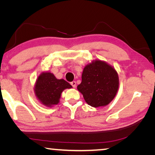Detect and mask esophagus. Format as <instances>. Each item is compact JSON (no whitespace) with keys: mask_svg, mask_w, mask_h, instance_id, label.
I'll return each instance as SVG.
<instances>
[{"mask_svg":"<svg viewBox=\"0 0 155 155\" xmlns=\"http://www.w3.org/2000/svg\"><path fill=\"white\" fill-rule=\"evenodd\" d=\"M71 85H72V86L74 88H75L76 87H77V83H76L75 81H72V82L71 83Z\"/></svg>","mask_w":155,"mask_h":155,"instance_id":"34e87169","label":"esophagus"}]
</instances>
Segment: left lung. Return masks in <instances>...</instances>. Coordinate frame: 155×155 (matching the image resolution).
<instances>
[{
  "instance_id": "8db88e82",
  "label": "left lung",
  "mask_w": 155,
  "mask_h": 155,
  "mask_svg": "<svg viewBox=\"0 0 155 155\" xmlns=\"http://www.w3.org/2000/svg\"><path fill=\"white\" fill-rule=\"evenodd\" d=\"M81 78L77 90L86 103L95 108L109 104L118 91V74L112 65L102 60L95 59L86 65Z\"/></svg>"
}]
</instances>
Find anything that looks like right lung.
Here are the masks:
<instances>
[{"instance_id":"add662e5","label":"right lung","mask_w":155,"mask_h":155,"mask_svg":"<svg viewBox=\"0 0 155 155\" xmlns=\"http://www.w3.org/2000/svg\"><path fill=\"white\" fill-rule=\"evenodd\" d=\"M72 87L69 83L64 79H58L52 73L42 72L37 78L34 93L43 105L52 107L59 104L63 91Z\"/></svg>"}]
</instances>
